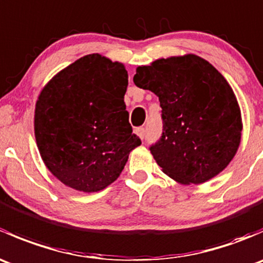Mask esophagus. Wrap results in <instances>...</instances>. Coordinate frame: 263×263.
<instances>
[{"mask_svg":"<svg viewBox=\"0 0 263 263\" xmlns=\"http://www.w3.org/2000/svg\"><path fill=\"white\" fill-rule=\"evenodd\" d=\"M135 134H136L137 136L140 137V139L144 140V137H145V128H144V127H137V128L135 129Z\"/></svg>","mask_w":263,"mask_h":263,"instance_id":"34e87169","label":"esophagus"}]
</instances>
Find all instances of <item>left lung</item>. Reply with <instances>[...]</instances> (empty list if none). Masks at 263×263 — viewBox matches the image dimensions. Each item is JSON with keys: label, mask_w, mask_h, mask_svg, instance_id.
<instances>
[{"label": "left lung", "mask_w": 263, "mask_h": 263, "mask_svg": "<svg viewBox=\"0 0 263 263\" xmlns=\"http://www.w3.org/2000/svg\"><path fill=\"white\" fill-rule=\"evenodd\" d=\"M134 82L159 97L163 135L150 147L161 171L181 184H201L237 154L242 116L224 76L196 54L139 66Z\"/></svg>", "instance_id": "left-lung-1"}]
</instances>
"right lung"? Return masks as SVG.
Returning <instances> with one entry per match:
<instances>
[{
  "mask_svg": "<svg viewBox=\"0 0 263 263\" xmlns=\"http://www.w3.org/2000/svg\"><path fill=\"white\" fill-rule=\"evenodd\" d=\"M127 85L123 63L92 53L61 70L41 91L34 113L36 146L65 185L87 193L104 190L141 145L128 122Z\"/></svg>",
  "mask_w": 263,
  "mask_h": 263,
  "instance_id": "right-lung-1",
  "label": "right lung"
}]
</instances>
